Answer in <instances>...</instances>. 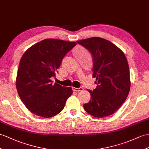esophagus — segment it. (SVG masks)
I'll return each mask as SVG.
<instances>
[{"instance_id":"1","label":"esophagus","mask_w":149,"mask_h":149,"mask_svg":"<svg viewBox=\"0 0 149 149\" xmlns=\"http://www.w3.org/2000/svg\"><path fill=\"white\" fill-rule=\"evenodd\" d=\"M83 90V87H79V88H73V90L74 91H77V92H79V91H82Z\"/></svg>"}]
</instances>
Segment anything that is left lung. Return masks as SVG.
Wrapping results in <instances>:
<instances>
[{
  "instance_id": "obj_1",
  "label": "left lung",
  "mask_w": 149,
  "mask_h": 149,
  "mask_svg": "<svg viewBox=\"0 0 149 149\" xmlns=\"http://www.w3.org/2000/svg\"><path fill=\"white\" fill-rule=\"evenodd\" d=\"M92 54L93 77L96 88L88 90L91 100L83 105L95 118L109 116L125 102L130 90V70L126 57L114 43L99 37L77 41Z\"/></svg>"
}]
</instances>
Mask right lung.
<instances>
[{"mask_svg":"<svg viewBox=\"0 0 149 149\" xmlns=\"http://www.w3.org/2000/svg\"><path fill=\"white\" fill-rule=\"evenodd\" d=\"M77 45L74 42L47 38L32 45L20 61L16 78L18 95L32 113L42 118L59 114L72 93L71 87L53 84L51 77L66 54Z\"/></svg>","mask_w":149,"mask_h":149,"instance_id":"add662e5","label":"right lung"}]
</instances>
